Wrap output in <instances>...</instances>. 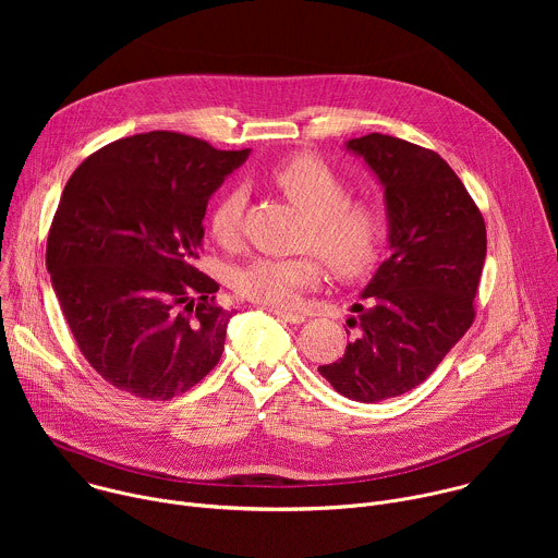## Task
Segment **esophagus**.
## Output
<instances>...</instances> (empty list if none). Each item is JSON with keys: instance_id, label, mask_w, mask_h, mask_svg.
<instances>
[{"instance_id": "1", "label": "esophagus", "mask_w": 558, "mask_h": 558, "mask_svg": "<svg viewBox=\"0 0 558 558\" xmlns=\"http://www.w3.org/2000/svg\"><path fill=\"white\" fill-rule=\"evenodd\" d=\"M274 315H278L280 320H284V323H291V325H302L306 317L302 315V313H298V311H287V308H269Z\"/></svg>"}]
</instances>
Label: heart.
<instances>
[{"mask_svg": "<svg viewBox=\"0 0 558 558\" xmlns=\"http://www.w3.org/2000/svg\"><path fill=\"white\" fill-rule=\"evenodd\" d=\"M269 181L306 214L302 247L320 255L333 276L353 280L368 274L386 241L381 211L368 201L349 198L342 177L313 154H298L269 170ZM245 190L225 187L214 201L207 225L214 241L222 247H235L241 241L245 214ZM323 278V263L306 256H258L231 274L233 291L274 306H293L306 289Z\"/></svg>", "mask_w": 558, "mask_h": 558, "instance_id": "heart-1", "label": "heart"}]
</instances>
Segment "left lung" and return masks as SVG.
Masks as SVG:
<instances>
[{
	"label": "left lung",
	"instance_id": "obj_1",
	"mask_svg": "<svg viewBox=\"0 0 558 558\" xmlns=\"http://www.w3.org/2000/svg\"><path fill=\"white\" fill-rule=\"evenodd\" d=\"M347 147L384 185L392 254L353 304L357 338L317 371L349 400L375 404L428 379L472 327L486 222L437 151L379 132Z\"/></svg>",
	"mask_w": 558,
	"mask_h": 558
}]
</instances>
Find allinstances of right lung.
Instances as JSON below:
<instances>
[{
	"mask_svg": "<svg viewBox=\"0 0 558 558\" xmlns=\"http://www.w3.org/2000/svg\"><path fill=\"white\" fill-rule=\"evenodd\" d=\"M247 154L156 130L97 149L65 183L46 267L78 351L114 388L166 402L218 364L231 311L196 260L207 201Z\"/></svg>",
	"mask_w": 558,
	"mask_h": 558,
	"instance_id": "1",
	"label": "right lung"
}]
</instances>
